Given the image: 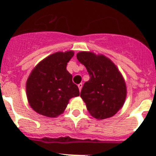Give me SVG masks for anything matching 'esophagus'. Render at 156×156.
<instances>
[{
	"label": "esophagus",
	"mask_w": 156,
	"mask_h": 156,
	"mask_svg": "<svg viewBox=\"0 0 156 156\" xmlns=\"http://www.w3.org/2000/svg\"><path fill=\"white\" fill-rule=\"evenodd\" d=\"M82 87H83V84H82V83H79V84H78V87H79L80 91L81 89H82Z\"/></svg>",
	"instance_id": "obj_1"
}]
</instances>
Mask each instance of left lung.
Segmentation results:
<instances>
[{"instance_id": "8db88e82", "label": "left lung", "mask_w": 156, "mask_h": 156, "mask_svg": "<svg viewBox=\"0 0 156 156\" xmlns=\"http://www.w3.org/2000/svg\"><path fill=\"white\" fill-rule=\"evenodd\" d=\"M76 58L90 76L80 93L88 112L98 119L114 115L122 108L126 96L124 80L116 66L105 56L92 52L81 51Z\"/></svg>"}]
</instances>
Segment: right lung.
<instances>
[{
    "label": "right lung",
    "instance_id": "obj_1",
    "mask_svg": "<svg viewBox=\"0 0 156 156\" xmlns=\"http://www.w3.org/2000/svg\"><path fill=\"white\" fill-rule=\"evenodd\" d=\"M73 51L52 54L36 66L27 82L29 103L37 113L56 117L66 109L69 100L80 95L79 88L66 66Z\"/></svg>",
    "mask_w": 156,
    "mask_h": 156
}]
</instances>
